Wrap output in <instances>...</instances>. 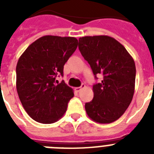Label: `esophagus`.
Returning <instances> with one entry per match:
<instances>
[{"label":"esophagus","mask_w":154,"mask_h":154,"mask_svg":"<svg viewBox=\"0 0 154 154\" xmlns=\"http://www.w3.org/2000/svg\"><path fill=\"white\" fill-rule=\"evenodd\" d=\"M85 84H82V85L80 87H76L75 90L77 91V92H79L82 89H83V88H85Z\"/></svg>","instance_id":"obj_1"}]
</instances>
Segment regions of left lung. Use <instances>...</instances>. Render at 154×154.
I'll return each instance as SVG.
<instances>
[{"instance_id": "left-lung-1", "label": "left lung", "mask_w": 154, "mask_h": 154, "mask_svg": "<svg viewBox=\"0 0 154 154\" xmlns=\"http://www.w3.org/2000/svg\"><path fill=\"white\" fill-rule=\"evenodd\" d=\"M79 49L90 65L93 74H103L101 83L92 87L94 97L85 109L92 120L110 123L122 116L135 90L136 66L124 46L107 35L79 39Z\"/></svg>"}]
</instances>
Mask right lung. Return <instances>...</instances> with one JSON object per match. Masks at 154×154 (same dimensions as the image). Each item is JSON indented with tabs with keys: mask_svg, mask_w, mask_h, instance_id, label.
<instances>
[{
	"mask_svg": "<svg viewBox=\"0 0 154 154\" xmlns=\"http://www.w3.org/2000/svg\"><path fill=\"white\" fill-rule=\"evenodd\" d=\"M78 46L74 37L45 35L30 45L17 61L16 88L27 113L44 124L58 121L74 96L73 89L56 77Z\"/></svg>",
	"mask_w": 154,
	"mask_h": 154,
	"instance_id": "add662e5",
	"label": "right lung"
}]
</instances>
